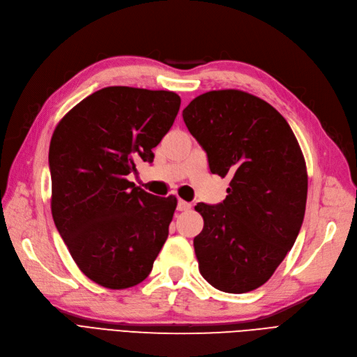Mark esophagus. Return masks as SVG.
<instances>
[{
  "label": "esophagus",
  "instance_id": "34e87169",
  "mask_svg": "<svg viewBox=\"0 0 357 357\" xmlns=\"http://www.w3.org/2000/svg\"><path fill=\"white\" fill-rule=\"evenodd\" d=\"M190 207H192V206L189 204V202L183 201V199H178V204H177V210H178V211H188Z\"/></svg>",
  "mask_w": 357,
  "mask_h": 357
}]
</instances>
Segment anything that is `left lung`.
<instances>
[{"label":"left lung","instance_id":"obj_1","mask_svg":"<svg viewBox=\"0 0 357 357\" xmlns=\"http://www.w3.org/2000/svg\"><path fill=\"white\" fill-rule=\"evenodd\" d=\"M213 174L229 177L227 198L195 210L199 273L215 288L242 294L266 284L301 231L307 172L301 146L272 105L242 90L207 91L183 109Z\"/></svg>","mask_w":357,"mask_h":357}]
</instances>
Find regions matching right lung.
Instances as JSON below:
<instances>
[{
    "label": "right lung",
    "instance_id": "obj_1",
    "mask_svg": "<svg viewBox=\"0 0 357 357\" xmlns=\"http://www.w3.org/2000/svg\"><path fill=\"white\" fill-rule=\"evenodd\" d=\"M174 91L107 86L56 124L50 146L51 210L79 271L109 290L142 282L168 237L177 198L128 180L180 109Z\"/></svg>",
    "mask_w": 357,
    "mask_h": 357
}]
</instances>
